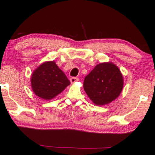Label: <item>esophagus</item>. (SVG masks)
I'll list each match as a JSON object with an SVG mask.
<instances>
[{
    "mask_svg": "<svg viewBox=\"0 0 155 155\" xmlns=\"http://www.w3.org/2000/svg\"><path fill=\"white\" fill-rule=\"evenodd\" d=\"M78 81V78L77 77H71L70 78V81L71 84H74V83H76Z\"/></svg>",
    "mask_w": 155,
    "mask_h": 155,
    "instance_id": "34e87169",
    "label": "esophagus"
}]
</instances>
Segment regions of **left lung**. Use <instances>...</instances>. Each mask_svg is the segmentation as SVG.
<instances>
[{"instance_id": "8db88e82", "label": "left lung", "mask_w": 155, "mask_h": 155, "mask_svg": "<svg viewBox=\"0 0 155 155\" xmlns=\"http://www.w3.org/2000/svg\"><path fill=\"white\" fill-rule=\"evenodd\" d=\"M123 87V77L115 64L103 63L95 66L85 77L84 88L94 104L102 106L115 100Z\"/></svg>"}]
</instances>
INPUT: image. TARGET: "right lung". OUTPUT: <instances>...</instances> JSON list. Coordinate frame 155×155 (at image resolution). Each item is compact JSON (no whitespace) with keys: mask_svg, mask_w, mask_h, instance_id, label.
<instances>
[{"mask_svg":"<svg viewBox=\"0 0 155 155\" xmlns=\"http://www.w3.org/2000/svg\"><path fill=\"white\" fill-rule=\"evenodd\" d=\"M70 81L54 61L45 62L33 71L31 86L35 94L49 100L63 92Z\"/></svg>","mask_w":155,"mask_h":155,"instance_id":"obj_1","label":"right lung"}]
</instances>
